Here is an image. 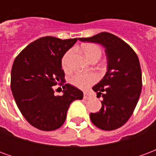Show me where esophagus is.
<instances>
[{"label": "esophagus", "mask_w": 156, "mask_h": 156, "mask_svg": "<svg viewBox=\"0 0 156 156\" xmlns=\"http://www.w3.org/2000/svg\"><path fill=\"white\" fill-rule=\"evenodd\" d=\"M91 98V94H89L87 92H84V93H83V98H84V99H88V98Z\"/></svg>", "instance_id": "obj_1"}]
</instances>
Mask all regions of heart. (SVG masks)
I'll return each mask as SVG.
<instances>
[{
  "label": "heart",
  "instance_id": "1",
  "mask_svg": "<svg viewBox=\"0 0 156 156\" xmlns=\"http://www.w3.org/2000/svg\"><path fill=\"white\" fill-rule=\"evenodd\" d=\"M81 49L88 61L92 60L93 58L99 59V58L101 57V48H99L98 45L93 44V43H86L82 46ZM70 54H71V51H68L62 58V67L64 68H67V62ZM96 81H97V77L94 73H78L70 78V83L72 84L80 89H87L91 85L94 84Z\"/></svg>",
  "mask_w": 156,
  "mask_h": 156
}]
</instances>
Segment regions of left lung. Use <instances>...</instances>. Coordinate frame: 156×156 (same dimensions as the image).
Masks as SVG:
<instances>
[{
	"mask_svg": "<svg viewBox=\"0 0 156 156\" xmlns=\"http://www.w3.org/2000/svg\"><path fill=\"white\" fill-rule=\"evenodd\" d=\"M78 40L98 43L105 48L107 72L93 87L97 96L103 97L102 107L89 116L99 129H116L129 120L140 96L142 74L138 56L125 41L108 32Z\"/></svg>",
	"mask_w": 156,
	"mask_h": 156,
	"instance_id": "obj_1",
	"label": "left lung"
}]
</instances>
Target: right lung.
I'll return each instance as SVG.
<instances>
[{"instance_id": "add662e5", "label": "right lung", "mask_w": 156, "mask_h": 156, "mask_svg": "<svg viewBox=\"0 0 156 156\" xmlns=\"http://www.w3.org/2000/svg\"><path fill=\"white\" fill-rule=\"evenodd\" d=\"M77 40L41 37L26 47L13 62L11 88L16 104L29 124L40 130L61 127L72 102L83 97L69 83L62 86V96H56L52 88L64 80L62 58Z\"/></svg>"}]
</instances>
